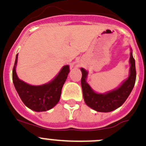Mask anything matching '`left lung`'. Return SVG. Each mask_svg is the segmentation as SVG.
Segmentation results:
<instances>
[{
	"instance_id": "left-lung-1",
	"label": "left lung",
	"mask_w": 146,
	"mask_h": 146,
	"mask_svg": "<svg viewBox=\"0 0 146 146\" xmlns=\"http://www.w3.org/2000/svg\"><path fill=\"white\" fill-rule=\"evenodd\" d=\"M129 56L130 67L127 78L124 80L118 88L104 93L95 91L87 82L88 72L84 68L80 69L82 72L81 85L84 101L88 106L98 112H110L118 109L125 103L134 88L136 80L135 61L131 48Z\"/></svg>"
}]
</instances>
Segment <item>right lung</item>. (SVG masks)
I'll use <instances>...</instances> for the list:
<instances>
[{
  "label": "right lung",
  "mask_w": 146,
  "mask_h": 146,
  "mask_svg": "<svg viewBox=\"0 0 146 146\" xmlns=\"http://www.w3.org/2000/svg\"><path fill=\"white\" fill-rule=\"evenodd\" d=\"M18 54L16 56L12 78L16 90L27 107L37 112L46 111L53 109L60 100L61 90L66 82L70 69L69 65L61 68L50 82L40 85H29L18 77L16 72Z\"/></svg>",
  "instance_id": "1"
}]
</instances>
